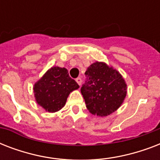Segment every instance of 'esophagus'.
<instances>
[{
    "label": "esophagus",
    "instance_id": "1",
    "mask_svg": "<svg viewBox=\"0 0 160 160\" xmlns=\"http://www.w3.org/2000/svg\"><path fill=\"white\" fill-rule=\"evenodd\" d=\"M76 82H77V84L79 85H81V83H82V80H81V78H77V79H76Z\"/></svg>",
    "mask_w": 160,
    "mask_h": 160
}]
</instances>
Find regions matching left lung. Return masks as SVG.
<instances>
[{
	"instance_id": "1",
	"label": "left lung",
	"mask_w": 160,
	"mask_h": 160,
	"mask_svg": "<svg viewBox=\"0 0 160 160\" xmlns=\"http://www.w3.org/2000/svg\"><path fill=\"white\" fill-rule=\"evenodd\" d=\"M85 74L87 80L80 91L91 114L108 116L121 106L127 95V85L116 69L96 61L88 67Z\"/></svg>"
}]
</instances>
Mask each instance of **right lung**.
Masks as SVG:
<instances>
[{"mask_svg":"<svg viewBox=\"0 0 160 160\" xmlns=\"http://www.w3.org/2000/svg\"><path fill=\"white\" fill-rule=\"evenodd\" d=\"M79 87L65 68L53 66L35 83L33 90L37 104L46 111L54 113L65 106L69 95Z\"/></svg>","mask_w":160,"mask_h":160,"instance_id":"1","label":"right lung"}]
</instances>
